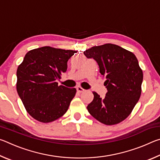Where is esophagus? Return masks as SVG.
Wrapping results in <instances>:
<instances>
[{
    "label": "esophagus",
    "instance_id": "34e87169",
    "mask_svg": "<svg viewBox=\"0 0 160 160\" xmlns=\"http://www.w3.org/2000/svg\"><path fill=\"white\" fill-rule=\"evenodd\" d=\"M76 90H77V91L78 92H80V93L83 92L85 91V90H84V89H83L82 88H81V87H80V86H78V87H77Z\"/></svg>",
    "mask_w": 160,
    "mask_h": 160
}]
</instances>
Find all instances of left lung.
Returning a JSON list of instances; mask_svg holds the SVG:
<instances>
[{
    "label": "left lung",
    "mask_w": 160,
    "mask_h": 160,
    "mask_svg": "<svg viewBox=\"0 0 160 160\" xmlns=\"http://www.w3.org/2000/svg\"><path fill=\"white\" fill-rule=\"evenodd\" d=\"M84 54L97 62L100 73L106 76L104 85L107 89L104 99L93 92L94 99L87 109L105 125L121 123L131 114L141 95L143 74L136 56L112 44L95 46Z\"/></svg>",
    "instance_id": "1"
}]
</instances>
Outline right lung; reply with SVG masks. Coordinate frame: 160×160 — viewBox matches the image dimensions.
<instances>
[{
    "instance_id": "1",
    "label": "right lung",
    "mask_w": 160,
    "mask_h": 160,
    "mask_svg": "<svg viewBox=\"0 0 160 160\" xmlns=\"http://www.w3.org/2000/svg\"><path fill=\"white\" fill-rule=\"evenodd\" d=\"M76 52L51 47L28 51L17 70L16 88L27 112L42 123H49L67 112L75 88L58 85L67 62Z\"/></svg>"
}]
</instances>
